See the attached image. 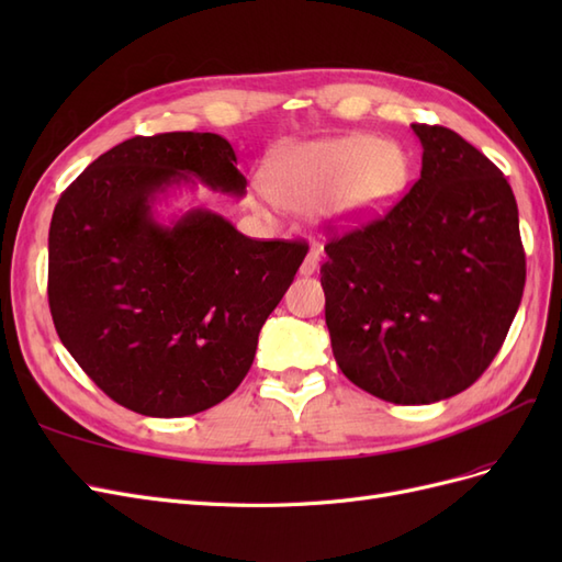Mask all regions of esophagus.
Returning a JSON list of instances; mask_svg holds the SVG:
<instances>
[{
    "label": "esophagus",
    "instance_id": "1",
    "mask_svg": "<svg viewBox=\"0 0 562 562\" xmlns=\"http://www.w3.org/2000/svg\"><path fill=\"white\" fill-rule=\"evenodd\" d=\"M316 269H318V248L312 246L310 252H307V258H304V262H302V267H300V274H302V277H312Z\"/></svg>",
    "mask_w": 562,
    "mask_h": 562
}]
</instances>
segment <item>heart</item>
<instances>
[{
  "label": "heart",
  "instance_id": "1",
  "mask_svg": "<svg viewBox=\"0 0 562 562\" xmlns=\"http://www.w3.org/2000/svg\"><path fill=\"white\" fill-rule=\"evenodd\" d=\"M411 176L401 145L349 133L288 149L267 171L271 196L291 209H312L330 227H351L380 215Z\"/></svg>",
  "mask_w": 562,
  "mask_h": 562
}]
</instances>
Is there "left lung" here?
Instances as JSON below:
<instances>
[{"mask_svg":"<svg viewBox=\"0 0 562 562\" xmlns=\"http://www.w3.org/2000/svg\"><path fill=\"white\" fill-rule=\"evenodd\" d=\"M413 131L424 149L413 190L333 239L321 267L339 370L396 405H429L479 380L525 285L512 184L454 131Z\"/></svg>","mask_w":562,"mask_h":562,"instance_id":"obj_1","label":"left lung"}]
</instances>
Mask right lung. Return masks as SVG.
<instances>
[{
    "label": "right lung",
    "mask_w": 562,
    "mask_h": 562,
    "mask_svg": "<svg viewBox=\"0 0 562 562\" xmlns=\"http://www.w3.org/2000/svg\"><path fill=\"white\" fill-rule=\"evenodd\" d=\"M241 199L246 178L217 133L131 138L60 194L48 229V307L65 349L119 405L184 417L225 401L304 250L255 241L190 209L161 223L176 190Z\"/></svg>",
    "instance_id": "obj_1"
}]
</instances>
